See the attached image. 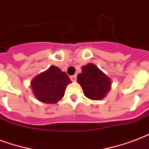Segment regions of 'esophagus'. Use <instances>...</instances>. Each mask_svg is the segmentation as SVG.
Here are the masks:
<instances>
[{"label": "esophagus", "mask_w": 149, "mask_h": 149, "mask_svg": "<svg viewBox=\"0 0 149 149\" xmlns=\"http://www.w3.org/2000/svg\"><path fill=\"white\" fill-rule=\"evenodd\" d=\"M70 79H71L72 82L76 81V80H77V75H73V76H71V77H70Z\"/></svg>", "instance_id": "obj_1"}]
</instances>
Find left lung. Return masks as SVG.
Returning a JSON list of instances; mask_svg holds the SVG:
<instances>
[{"label": "left lung", "mask_w": 149, "mask_h": 149, "mask_svg": "<svg viewBox=\"0 0 149 149\" xmlns=\"http://www.w3.org/2000/svg\"><path fill=\"white\" fill-rule=\"evenodd\" d=\"M77 82L84 95L93 100L105 97L111 86V79L93 63L82 67V72L77 76Z\"/></svg>", "instance_id": "left-lung-1"}]
</instances>
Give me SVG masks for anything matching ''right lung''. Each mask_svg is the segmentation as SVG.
Segmentation results:
<instances>
[{
	"mask_svg": "<svg viewBox=\"0 0 149 149\" xmlns=\"http://www.w3.org/2000/svg\"><path fill=\"white\" fill-rule=\"evenodd\" d=\"M70 83L72 82L65 72L51 65L32 79L31 87L38 100L45 104H56L63 97L65 88Z\"/></svg>",
	"mask_w": 149,
	"mask_h": 149,
	"instance_id": "obj_1",
	"label": "right lung"
}]
</instances>
